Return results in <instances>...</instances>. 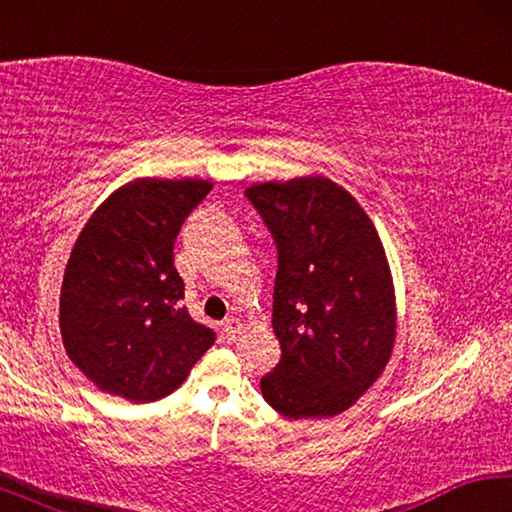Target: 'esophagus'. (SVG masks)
<instances>
[{
  "instance_id": "esophagus-1",
  "label": "esophagus",
  "mask_w": 512,
  "mask_h": 512,
  "mask_svg": "<svg viewBox=\"0 0 512 512\" xmlns=\"http://www.w3.org/2000/svg\"><path fill=\"white\" fill-rule=\"evenodd\" d=\"M239 334H241V323H239V320L235 316L225 318L223 320V336H225V339L237 341Z\"/></svg>"
}]
</instances>
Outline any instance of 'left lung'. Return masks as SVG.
<instances>
[{"label":"left lung","mask_w":512,"mask_h":512,"mask_svg":"<svg viewBox=\"0 0 512 512\" xmlns=\"http://www.w3.org/2000/svg\"><path fill=\"white\" fill-rule=\"evenodd\" d=\"M277 248L273 332L282 359L262 395L287 418H332L391 359L395 296L375 225L323 176L246 189Z\"/></svg>","instance_id":"left-lung-1"}]
</instances>
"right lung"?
Masks as SVG:
<instances>
[{
  "label": "right lung",
  "instance_id": "add662e5",
  "mask_svg": "<svg viewBox=\"0 0 512 512\" xmlns=\"http://www.w3.org/2000/svg\"><path fill=\"white\" fill-rule=\"evenodd\" d=\"M210 189L205 180H133L76 239L60 289V334L101 391L160 400L214 343V329L180 302L185 282L173 266V239Z\"/></svg>",
  "mask_w": 512,
  "mask_h": 512
}]
</instances>
